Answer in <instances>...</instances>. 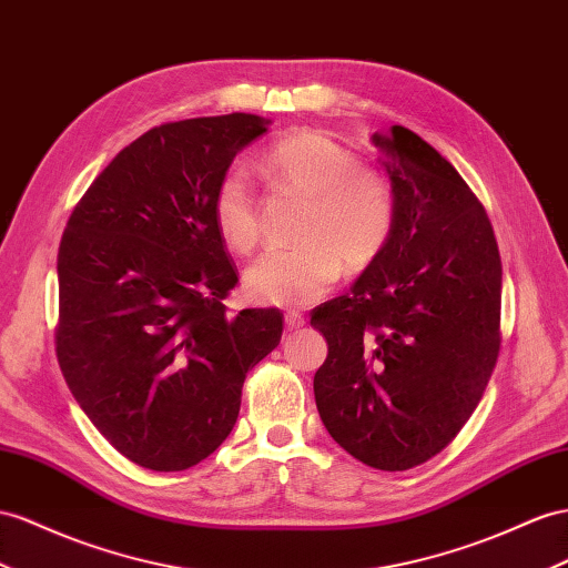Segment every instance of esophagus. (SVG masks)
Wrapping results in <instances>:
<instances>
[{
    "mask_svg": "<svg viewBox=\"0 0 568 568\" xmlns=\"http://www.w3.org/2000/svg\"><path fill=\"white\" fill-rule=\"evenodd\" d=\"M285 326L293 331V328H302L304 326V314H300V312H295V310H290V312H285Z\"/></svg>",
    "mask_w": 568,
    "mask_h": 568,
    "instance_id": "1",
    "label": "esophagus"
}]
</instances>
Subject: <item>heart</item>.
I'll use <instances>...</instances> for the list:
<instances>
[{
    "label": "heart",
    "mask_w": 568,
    "mask_h": 568,
    "mask_svg": "<svg viewBox=\"0 0 568 568\" xmlns=\"http://www.w3.org/2000/svg\"><path fill=\"white\" fill-rule=\"evenodd\" d=\"M273 192L307 199L297 240L268 250L246 271V290L258 302L302 307L324 297L347 271H365L386 250L396 227L394 189L382 172L359 165L355 153L318 132H295L271 143L258 163ZM211 213L217 235L237 254L258 244V201L240 168L215 182Z\"/></svg>",
    "instance_id": "1"
}]
</instances>
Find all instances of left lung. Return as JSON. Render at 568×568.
I'll list each match as a JSON object with an SVG mask.
<instances>
[{
	"instance_id": "1",
	"label": "left lung",
	"mask_w": 568,
	"mask_h": 568,
	"mask_svg": "<svg viewBox=\"0 0 568 568\" xmlns=\"http://www.w3.org/2000/svg\"><path fill=\"white\" fill-rule=\"evenodd\" d=\"M386 153L396 227L351 293L312 312L328 343L314 398L328 434L376 470H410L456 439L501 347V256L483 203L405 126Z\"/></svg>"
}]
</instances>
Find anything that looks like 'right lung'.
<instances>
[{"instance_id":"obj_1","label":"right lung","mask_w":568,"mask_h":568,"mask_svg":"<svg viewBox=\"0 0 568 568\" xmlns=\"http://www.w3.org/2000/svg\"><path fill=\"white\" fill-rule=\"evenodd\" d=\"M266 124L232 112L153 126L69 215L57 362L95 429L141 468L209 458L237 423L246 372L281 343L278 310L225 307L240 281L211 213L215 182Z\"/></svg>"}]
</instances>
